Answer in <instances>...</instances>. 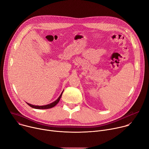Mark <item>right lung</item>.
Returning a JSON list of instances; mask_svg holds the SVG:
<instances>
[{
	"label": "right lung",
	"mask_w": 149,
	"mask_h": 149,
	"mask_svg": "<svg viewBox=\"0 0 149 149\" xmlns=\"http://www.w3.org/2000/svg\"><path fill=\"white\" fill-rule=\"evenodd\" d=\"M63 93V92H62ZM62 93H61V94L60 95V96L59 97V98L56 100L54 102L49 104H48V105H42V106H38V105H32V104H30L29 103H27L28 105H29L30 107L33 108V109H51V108H52L54 107V106H55L58 103V102L60 100V98L62 96Z\"/></svg>",
	"instance_id": "add662e5"
}]
</instances>
